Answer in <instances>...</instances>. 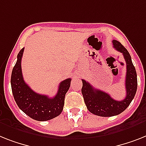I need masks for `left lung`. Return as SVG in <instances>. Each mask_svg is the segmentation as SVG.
Returning <instances> with one entry per match:
<instances>
[{"label":"left lung","mask_w":146,"mask_h":146,"mask_svg":"<svg viewBox=\"0 0 146 146\" xmlns=\"http://www.w3.org/2000/svg\"><path fill=\"white\" fill-rule=\"evenodd\" d=\"M113 45L116 50L123 54L126 62L125 88L126 97L121 101L114 100L109 94L97 90L85 80H82L83 86L81 92L88 110L95 115L109 117L120 114L130 105L135 96L137 89V77L134 66L127 49L118 42L113 40Z\"/></svg>","instance_id":"1"}]
</instances>
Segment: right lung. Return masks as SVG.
<instances>
[{
  "instance_id": "1",
  "label": "right lung",
  "mask_w": 146,
  "mask_h": 146,
  "mask_svg": "<svg viewBox=\"0 0 146 146\" xmlns=\"http://www.w3.org/2000/svg\"><path fill=\"white\" fill-rule=\"evenodd\" d=\"M25 48L17 56V62L11 75V87L17 105L28 116L36 121H48L58 116L63 110L66 92L70 87L71 78L62 80L56 96L49 98L33 91L24 80L21 58Z\"/></svg>"
}]
</instances>
